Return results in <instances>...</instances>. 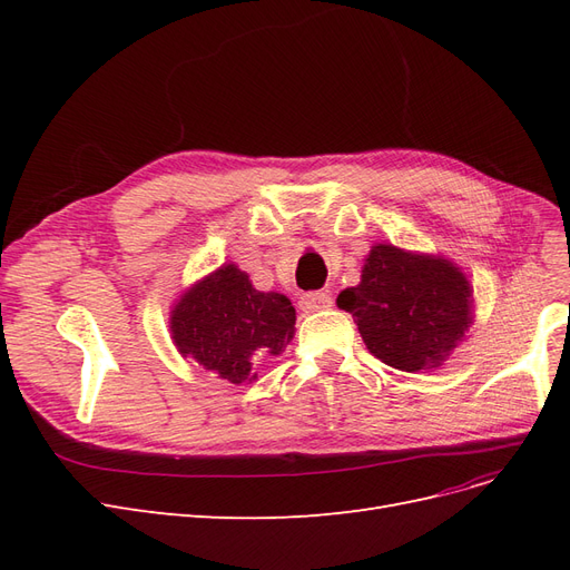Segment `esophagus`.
<instances>
[{
	"instance_id": "esophagus-1",
	"label": "esophagus",
	"mask_w": 570,
	"mask_h": 570,
	"mask_svg": "<svg viewBox=\"0 0 570 570\" xmlns=\"http://www.w3.org/2000/svg\"><path fill=\"white\" fill-rule=\"evenodd\" d=\"M331 306H333L331 292H306V295L299 299V308L304 314L325 312V308H331Z\"/></svg>"
}]
</instances>
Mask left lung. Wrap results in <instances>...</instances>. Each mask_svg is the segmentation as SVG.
I'll return each instance as SVG.
<instances>
[{
    "label": "left lung",
    "mask_w": 570,
    "mask_h": 570,
    "mask_svg": "<svg viewBox=\"0 0 570 570\" xmlns=\"http://www.w3.org/2000/svg\"><path fill=\"white\" fill-rule=\"evenodd\" d=\"M337 306L354 316L368 352L404 373L440 368L475 318L473 285L452 258L387 243L371 247Z\"/></svg>",
    "instance_id": "left-lung-1"
}]
</instances>
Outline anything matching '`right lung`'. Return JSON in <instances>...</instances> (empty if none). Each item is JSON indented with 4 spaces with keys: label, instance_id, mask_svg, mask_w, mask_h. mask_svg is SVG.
Listing matches in <instances>:
<instances>
[{
    "label": "right lung",
    "instance_id": "add662e5",
    "mask_svg": "<svg viewBox=\"0 0 570 570\" xmlns=\"http://www.w3.org/2000/svg\"><path fill=\"white\" fill-rule=\"evenodd\" d=\"M295 306L281 292L256 289L245 271L223 264L189 285L170 306V340L183 358L233 385L256 381V368L295 337Z\"/></svg>",
    "mask_w": 570,
    "mask_h": 570
}]
</instances>
